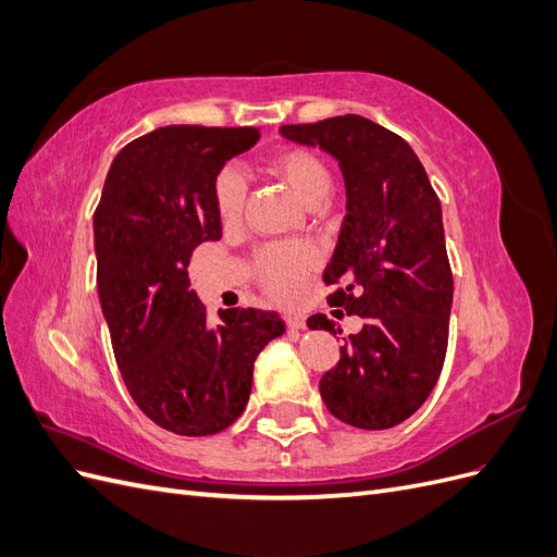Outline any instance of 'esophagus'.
I'll list each match as a JSON object with an SVG mask.
<instances>
[{"instance_id": "esophagus-1", "label": "esophagus", "mask_w": 557, "mask_h": 557, "mask_svg": "<svg viewBox=\"0 0 557 557\" xmlns=\"http://www.w3.org/2000/svg\"><path fill=\"white\" fill-rule=\"evenodd\" d=\"M285 325H288V330H305V318L297 315V313H285Z\"/></svg>"}]
</instances>
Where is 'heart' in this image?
<instances>
[{
    "instance_id": "obj_1",
    "label": "heart",
    "mask_w": 557,
    "mask_h": 557,
    "mask_svg": "<svg viewBox=\"0 0 557 557\" xmlns=\"http://www.w3.org/2000/svg\"><path fill=\"white\" fill-rule=\"evenodd\" d=\"M267 170L307 207H315L330 190V174L323 160L305 148H285L269 160ZM213 201L223 225H234L246 205V181L239 172L223 170L213 183ZM315 267V252L307 244H269L256 256V278L262 290L276 301L299 297L301 281Z\"/></svg>"
}]
</instances>
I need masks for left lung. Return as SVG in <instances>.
<instances>
[{
	"label": "left lung",
	"mask_w": 557,
	"mask_h": 557,
	"mask_svg": "<svg viewBox=\"0 0 557 557\" xmlns=\"http://www.w3.org/2000/svg\"><path fill=\"white\" fill-rule=\"evenodd\" d=\"M281 134L323 148L346 185V215L323 278L344 283L327 301L364 325L348 334L320 395L352 428H395L423 407L446 358L453 274L440 197L413 148L369 117L283 125ZM307 325L342 332L323 313Z\"/></svg>",
	"instance_id": "left-lung-1"
}]
</instances>
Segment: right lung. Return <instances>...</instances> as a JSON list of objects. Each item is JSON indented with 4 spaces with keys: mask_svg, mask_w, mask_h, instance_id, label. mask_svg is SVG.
Masks as SVG:
<instances>
[{
    "mask_svg": "<svg viewBox=\"0 0 557 557\" xmlns=\"http://www.w3.org/2000/svg\"><path fill=\"white\" fill-rule=\"evenodd\" d=\"M260 139L256 127H158L115 156L95 211L97 290L113 356L137 407L183 436L230 428L252 364L285 332L274 311L225 309L221 325L190 290L201 242L221 239L213 183Z\"/></svg>",
    "mask_w": 557,
    "mask_h": 557,
    "instance_id": "obj_1",
    "label": "right lung"
}]
</instances>
